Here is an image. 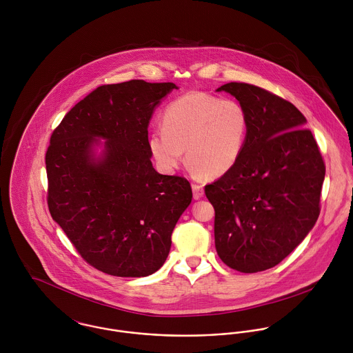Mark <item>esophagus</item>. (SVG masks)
Wrapping results in <instances>:
<instances>
[{
	"mask_svg": "<svg viewBox=\"0 0 353 353\" xmlns=\"http://www.w3.org/2000/svg\"><path fill=\"white\" fill-rule=\"evenodd\" d=\"M192 189H193V197H194V200H200L202 196H203V189H202L201 185L193 183V185H192Z\"/></svg>",
	"mask_w": 353,
	"mask_h": 353,
	"instance_id": "34e87169",
	"label": "esophagus"
}]
</instances>
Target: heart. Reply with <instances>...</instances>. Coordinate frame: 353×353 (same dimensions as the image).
<instances>
[{"instance_id":"obj_1","label":"heart","mask_w":353,"mask_h":353,"mask_svg":"<svg viewBox=\"0 0 353 353\" xmlns=\"http://www.w3.org/2000/svg\"><path fill=\"white\" fill-rule=\"evenodd\" d=\"M250 129L248 110L236 101L192 92L171 101L163 112V128L154 129L148 147L163 170L186 159L194 172L219 178L241 160Z\"/></svg>"}]
</instances>
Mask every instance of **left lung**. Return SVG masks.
I'll use <instances>...</instances> for the list:
<instances>
[{
	"instance_id": "8db88e82",
	"label": "left lung",
	"mask_w": 353,
	"mask_h": 353,
	"mask_svg": "<svg viewBox=\"0 0 353 353\" xmlns=\"http://www.w3.org/2000/svg\"><path fill=\"white\" fill-rule=\"evenodd\" d=\"M217 91L248 110L250 129L238 164L205 186L214 208V246L231 269L262 272L294 252L314 227L325 163L292 103L246 83Z\"/></svg>"
}]
</instances>
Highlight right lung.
Listing matches in <instances>:
<instances>
[{"label":"right lung","mask_w":353,"mask_h":353,"mask_svg":"<svg viewBox=\"0 0 353 353\" xmlns=\"http://www.w3.org/2000/svg\"><path fill=\"white\" fill-rule=\"evenodd\" d=\"M174 83L101 85L54 129L46 152L48 205L83 259L103 273L145 277L159 270L190 205L189 181L159 174L148 125ZM105 139L101 157L93 152Z\"/></svg>","instance_id":"add662e5"}]
</instances>
